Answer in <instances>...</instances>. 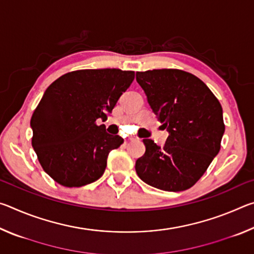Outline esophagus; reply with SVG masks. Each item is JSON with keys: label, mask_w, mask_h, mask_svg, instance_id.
<instances>
[{"label": "esophagus", "mask_w": 254, "mask_h": 254, "mask_svg": "<svg viewBox=\"0 0 254 254\" xmlns=\"http://www.w3.org/2000/svg\"><path fill=\"white\" fill-rule=\"evenodd\" d=\"M134 140H136L135 136H132V135H131V136L127 137V141H134Z\"/></svg>", "instance_id": "obj_1"}]
</instances>
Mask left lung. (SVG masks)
Here are the masks:
<instances>
[{
	"mask_svg": "<svg viewBox=\"0 0 254 254\" xmlns=\"http://www.w3.org/2000/svg\"><path fill=\"white\" fill-rule=\"evenodd\" d=\"M136 81L169 135L163 147L143 139L135 162L141 180L166 191L190 188L221 148L225 127L220 102L198 77L179 69L137 71Z\"/></svg>",
	"mask_w": 254,
	"mask_h": 254,
	"instance_id": "obj_1",
	"label": "left lung"
}]
</instances>
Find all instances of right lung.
Masks as SVG:
<instances>
[{"mask_svg":"<svg viewBox=\"0 0 254 254\" xmlns=\"http://www.w3.org/2000/svg\"><path fill=\"white\" fill-rule=\"evenodd\" d=\"M134 71L83 69L55 80L33 112L32 147L42 168L66 187H81L102 177L109 153L123 143L104 124Z\"/></svg>","mask_w":254,"mask_h":254,"instance_id":"1","label":"right lung"}]
</instances>
